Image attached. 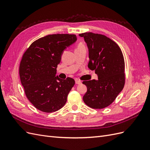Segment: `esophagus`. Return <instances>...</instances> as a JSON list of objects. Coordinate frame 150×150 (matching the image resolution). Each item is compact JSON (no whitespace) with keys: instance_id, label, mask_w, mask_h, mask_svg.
I'll list each match as a JSON object with an SVG mask.
<instances>
[{"instance_id":"1","label":"esophagus","mask_w":150,"mask_h":150,"mask_svg":"<svg viewBox=\"0 0 150 150\" xmlns=\"http://www.w3.org/2000/svg\"><path fill=\"white\" fill-rule=\"evenodd\" d=\"M75 83L76 84H81V81L78 80V79H75Z\"/></svg>"}]
</instances>
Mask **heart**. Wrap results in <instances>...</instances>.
Wrapping results in <instances>:
<instances>
[{"label":"heart","instance_id":"heart-1","mask_svg":"<svg viewBox=\"0 0 150 150\" xmlns=\"http://www.w3.org/2000/svg\"><path fill=\"white\" fill-rule=\"evenodd\" d=\"M82 47H85L84 44H83L82 43H79L78 44V46H77V48L76 49H79V48H82Z\"/></svg>","mask_w":150,"mask_h":150}]
</instances>
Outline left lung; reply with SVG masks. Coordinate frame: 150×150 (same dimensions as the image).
Returning <instances> with one entry per match:
<instances>
[{"mask_svg":"<svg viewBox=\"0 0 150 150\" xmlns=\"http://www.w3.org/2000/svg\"><path fill=\"white\" fill-rule=\"evenodd\" d=\"M89 50L88 67L94 70L98 80L83 81L87 92L83 101L94 109L106 108L115 100L125 83V60L121 49L106 35L93 33L79 34Z\"/></svg>","mask_w":150,"mask_h":150,"instance_id":"1","label":"left lung"}]
</instances>
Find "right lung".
Listing matches in <instances>:
<instances>
[{
  "instance_id": "right-lung-1",
  "label": "right lung",
  "mask_w": 150,
  "mask_h": 150,
  "mask_svg": "<svg viewBox=\"0 0 150 150\" xmlns=\"http://www.w3.org/2000/svg\"><path fill=\"white\" fill-rule=\"evenodd\" d=\"M77 40L74 34H51L31 44L19 66L21 84L27 98L38 110L52 112L64 106L75 84L71 78L56 76L63 51Z\"/></svg>"
}]
</instances>
